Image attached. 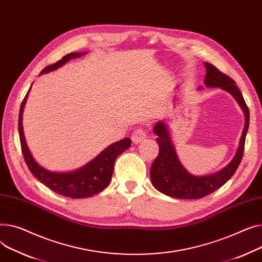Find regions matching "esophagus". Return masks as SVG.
Segmentation results:
<instances>
[{
	"mask_svg": "<svg viewBox=\"0 0 262 262\" xmlns=\"http://www.w3.org/2000/svg\"><path fill=\"white\" fill-rule=\"evenodd\" d=\"M146 137H147V132L142 128H138L132 133L131 140L134 144H138V143L143 142Z\"/></svg>",
	"mask_w": 262,
	"mask_h": 262,
	"instance_id": "obj_1",
	"label": "esophagus"
}]
</instances>
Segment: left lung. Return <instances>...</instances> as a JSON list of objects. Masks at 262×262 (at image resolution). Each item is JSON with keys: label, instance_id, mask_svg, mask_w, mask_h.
Returning a JSON list of instances; mask_svg holds the SVG:
<instances>
[{"label": "left lung", "instance_id": "8db88e82", "mask_svg": "<svg viewBox=\"0 0 262 262\" xmlns=\"http://www.w3.org/2000/svg\"><path fill=\"white\" fill-rule=\"evenodd\" d=\"M205 85L221 88L232 94L238 101L245 114V124L240 138V144L234 160L219 172L207 177H194L187 172L178 160L174 147L171 143L167 125L163 121L156 124L153 131L158 135L157 142L160 147L159 156L153 161L150 169L152 185L159 191L178 199H201L216 191L234 176L239 167L243 152L247 132L250 124L249 107L244 101L236 82L229 76L220 72L216 67L205 62Z\"/></svg>", "mask_w": 262, "mask_h": 262}]
</instances>
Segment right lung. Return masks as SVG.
<instances>
[{
  "label": "right lung",
  "mask_w": 262,
  "mask_h": 262,
  "mask_svg": "<svg viewBox=\"0 0 262 262\" xmlns=\"http://www.w3.org/2000/svg\"><path fill=\"white\" fill-rule=\"evenodd\" d=\"M82 54L79 53H71L63 56L56 63L48 66L41 71V74L49 73L58 69L59 67L63 66L67 61L72 58L80 57ZM25 95L21 106H20V113H19V120H18V127H19V136H20V143H21V150L23 153V157L28 169L41 183H43L46 187H49L56 193L61 195L73 198V199H81L92 196L101 190H103L111 181L112 173H113V167L116 158L124 152L131 146L130 138H125L115 144L104 149L100 155L94 159L84 167H82L79 170H76L74 172L69 173H59V172H51L46 169L42 168L33 158L32 153L28 150L26 145V141L24 137L23 132V125H22V113L23 107L26 101Z\"/></svg>",
  "instance_id": "add662e5"
}]
</instances>
